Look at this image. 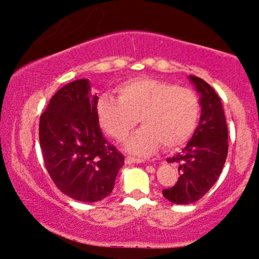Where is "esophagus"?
<instances>
[{"mask_svg": "<svg viewBox=\"0 0 259 259\" xmlns=\"http://www.w3.org/2000/svg\"><path fill=\"white\" fill-rule=\"evenodd\" d=\"M125 163L126 164H133V163H145V160L140 159V158H135V157H126Z\"/></svg>", "mask_w": 259, "mask_h": 259, "instance_id": "34e87169", "label": "esophagus"}]
</instances>
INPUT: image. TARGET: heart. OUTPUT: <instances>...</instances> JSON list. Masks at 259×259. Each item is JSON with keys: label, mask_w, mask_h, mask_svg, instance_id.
<instances>
[{"label": "heart", "mask_w": 259, "mask_h": 259, "mask_svg": "<svg viewBox=\"0 0 259 259\" xmlns=\"http://www.w3.org/2000/svg\"><path fill=\"white\" fill-rule=\"evenodd\" d=\"M119 99L103 95L97 111L102 126L113 139L123 141L139 121L142 124L127 140L130 153L150 156L160 144L179 147L192 136L201 115L195 91L157 79H134L118 89Z\"/></svg>", "instance_id": "heart-1"}]
</instances>
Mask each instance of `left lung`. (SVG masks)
<instances>
[{
    "label": "left lung",
    "mask_w": 259,
    "mask_h": 259,
    "mask_svg": "<svg viewBox=\"0 0 259 259\" xmlns=\"http://www.w3.org/2000/svg\"><path fill=\"white\" fill-rule=\"evenodd\" d=\"M189 79L201 96L202 112L186 147L167 159L179 164L177 184L163 190V196L175 204L194 203L206 195L218 180L228 156V126L221 99L204 80L194 75Z\"/></svg>",
    "instance_id": "1"
}]
</instances>
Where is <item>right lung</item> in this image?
Listing matches in <instances>:
<instances>
[{
    "instance_id": "obj_1",
    "label": "right lung",
    "mask_w": 259,
    "mask_h": 259,
    "mask_svg": "<svg viewBox=\"0 0 259 259\" xmlns=\"http://www.w3.org/2000/svg\"><path fill=\"white\" fill-rule=\"evenodd\" d=\"M97 101L88 79L69 82L53 95L38 126L50 177L64 195L81 202L107 197L124 165L123 154L101 132Z\"/></svg>"
}]
</instances>
